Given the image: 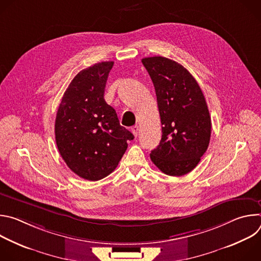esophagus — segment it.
Here are the masks:
<instances>
[{
	"label": "esophagus",
	"mask_w": 261,
	"mask_h": 261,
	"mask_svg": "<svg viewBox=\"0 0 261 261\" xmlns=\"http://www.w3.org/2000/svg\"><path fill=\"white\" fill-rule=\"evenodd\" d=\"M132 133H133L134 136L136 137V136L138 135V133H139V127H138V126H134V127L132 128Z\"/></svg>",
	"instance_id": "34e87169"
}]
</instances>
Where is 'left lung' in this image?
<instances>
[{"mask_svg": "<svg viewBox=\"0 0 261 261\" xmlns=\"http://www.w3.org/2000/svg\"><path fill=\"white\" fill-rule=\"evenodd\" d=\"M155 87L162 137L151 160L165 174L193 170L206 152L212 122L203 93L192 74L164 57L141 60Z\"/></svg>", "mask_w": 261, "mask_h": 261, "instance_id": "left-lung-1", "label": "left lung"}]
</instances>
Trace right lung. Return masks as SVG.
Returning a JSON list of instances; mask_svg holds the SVG:
<instances>
[{
    "label": "right lung",
    "instance_id": "obj_1",
    "mask_svg": "<svg viewBox=\"0 0 261 261\" xmlns=\"http://www.w3.org/2000/svg\"><path fill=\"white\" fill-rule=\"evenodd\" d=\"M114 62L97 63L72 80L60 103L56 142L67 166L79 176L98 180L113 172L133 134L120 125L114 107L104 99Z\"/></svg>",
    "mask_w": 261,
    "mask_h": 261
}]
</instances>
